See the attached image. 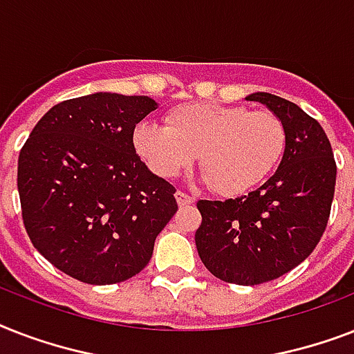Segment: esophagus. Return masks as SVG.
<instances>
[{"label":"esophagus","mask_w":354,"mask_h":354,"mask_svg":"<svg viewBox=\"0 0 354 354\" xmlns=\"http://www.w3.org/2000/svg\"><path fill=\"white\" fill-rule=\"evenodd\" d=\"M176 200L180 205H191L194 202L193 196H189L187 193H182V191H178L176 193Z\"/></svg>","instance_id":"1"}]
</instances>
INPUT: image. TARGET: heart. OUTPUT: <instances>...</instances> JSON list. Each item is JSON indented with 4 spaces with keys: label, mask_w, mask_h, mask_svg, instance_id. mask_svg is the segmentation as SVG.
<instances>
[{
    "label": "heart",
    "mask_w": 354,
    "mask_h": 354,
    "mask_svg": "<svg viewBox=\"0 0 354 354\" xmlns=\"http://www.w3.org/2000/svg\"><path fill=\"white\" fill-rule=\"evenodd\" d=\"M167 127L141 122L133 130L138 154L160 178H176L200 154L205 182L222 196L259 187L279 165L286 128L274 112L221 102H185L167 113Z\"/></svg>",
    "instance_id": "1"
}]
</instances>
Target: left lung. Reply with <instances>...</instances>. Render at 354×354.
Masks as SVG:
<instances>
[{"label": "left lung", "instance_id": "left-lung-1", "mask_svg": "<svg viewBox=\"0 0 354 354\" xmlns=\"http://www.w3.org/2000/svg\"><path fill=\"white\" fill-rule=\"evenodd\" d=\"M246 99L283 121L285 154L274 176L252 193L198 200L194 242L215 277L248 286L277 279L313 253L329 221L336 161L322 124L297 104L264 91Z\"/></svg>", "mask_w": 354, "mask_h": 354}]
</instances>
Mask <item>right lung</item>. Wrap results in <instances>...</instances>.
Returning <instances> with one entry per match:
<instances>
[{
  "label": "right lung",
  "mask_w": 354,
  "mask_h": 354,
  "mask_svg": "<svg viewBox=\"0 0 354 354\" xmlns=\"http://www.w3.org/2000/svg\"><path fill=\"white\" fill-rule=\"evenodd\" d=\"M156 108L150 97L106 91L69 99L36 122L21 147L27 235L73 279L113 285L139 274L178 211L176 189L133 147V128Z\"/></svg>",
  "instance_id": "obj_1"
}]
</instances>
